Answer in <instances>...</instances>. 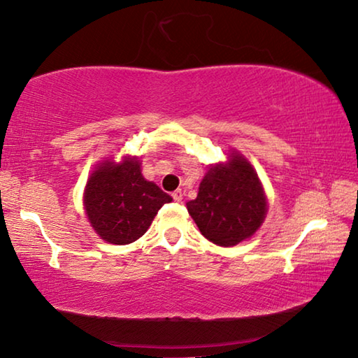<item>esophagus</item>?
<instances>
[{"label":"esophagus","instance_id":"1","mask_svg":"<svg viewBox=\"0 0 358 358\" xmlns=\"http://www.w3.org/2000/svg\"><path fill=\"white\" fill-rule=\"evenodd\" d=\"M173 200L174 201H178V203H180V201H182V190H174L173 192Z\"/></svg>","mask_w":358,"mask_h":358}]
</instances>
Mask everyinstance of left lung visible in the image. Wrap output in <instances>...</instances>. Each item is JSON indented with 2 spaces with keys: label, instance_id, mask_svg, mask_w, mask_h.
I'll return each instance as SVG.
<instances>
[{
  "label": "left lung",
  "instance_id": "1",
  "mask_svg": "<svg viewBox=\"0 0 358 358\" xmlns=\"http://www.w3.org/2000/svg\"><path fill=\"white\" fill-rule=\"evenodd\" d=\"M187 210L205 238L235 246L255 235L267 214V198L251 163L238 152L210 166Z\"/></svg>",
  "mask_w": 358,
  "mask_h": 358
}]
</instances>
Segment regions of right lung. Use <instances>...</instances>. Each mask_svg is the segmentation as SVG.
Returning a JSON list of instances; mask_svg holds the SVG:
<instances>
[{
    "label": "right lung",
    "mask_w": 358,
    "mask_h": 358,
    "mask_svg": "<svg viewBox=\"0 0 358 358\" xmlns=\"http://www.w3.org/2000/svg\"><path fill=\"white\" fill-rule=\"evenodd\" d=\"M171 201L155 182L144 179L136 157H124L122 163H99L87 179L83 196L87 221L112 245H128L141 238L158 210Z\"/></svg>",
    "instance_id": "right-lung-1"
}]
</instances>
